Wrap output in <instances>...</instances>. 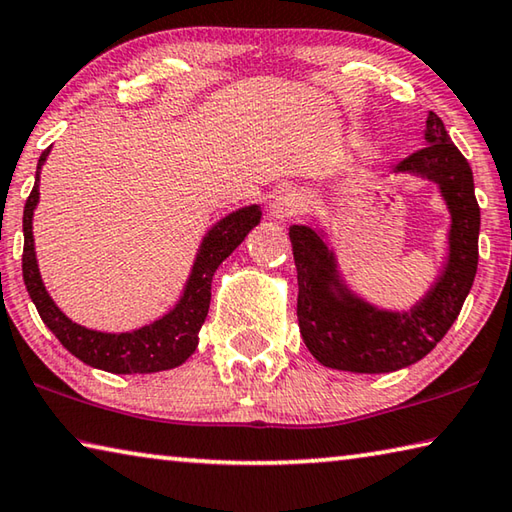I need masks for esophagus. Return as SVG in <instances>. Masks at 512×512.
Returning <instances> with one entry per match:
<instances>
[{
	"mask_svg": "<svg viewBox=\"0 0 512 512\" xmlns=\"http://www.w3.org/2000/svg\"><path fill=\"white\" fill-rule=\"evenodd\" d=\"M302 207V194L298 189H282L273 196L271 205H268V216L275 221H284L296 216Z\"/></svg>",
	"mask_w": 512,
	"mask_h": 512,
	"instance_id": "1",
	"label": "esophagus"
}]
</instances>
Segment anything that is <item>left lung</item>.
I'll return each mask as SVG.
<instances>
[{
  "label": "left lung",
  "instance_id": "1",
  "mask_svg": "<svg viewBox=\"0 0 512 512\" xmlns=\"http://www.w3.org/2000/svg\"><path fill=\"white\" fill-rule=\"evenodd\" d=\"M427 146L402 160L393 173H409L438 187L449 212L447 257L436 282L409 311L375 307L350 289L325 230L291 225L298 268V325L318 363L345 372H395L436 348L472 289L479 264L481 212L472 169L447 135L436 112L427 115Z\"/></svg>",
  "mask_w": 512,
  "mask_h": 512
}]
</instances>
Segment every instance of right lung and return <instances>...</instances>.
I'll use <instances>...</instances> for the list:
<instances>
[{"mask_svg": "<svg viewBox=\"0 0 512 512\" xmlns=\"http://www.w3.org/2000/svg\"><path fill=\"white\" fill-rule=\"evenodd\" d=\"M49 151L51 146L42 151L38 160L36 185L31 189L27 205H24L22 219V275L42 323L54 332L56 339L63 343V348L72 352L76 359H81L92 368L112 372V375H146V372L171 370L185 363L196 350L198 332H201L207 309H210L212 277L216 268L262 221V207H239V210L223 216L221 221H216L207 230L201 246H198L185 289L167 314L153 320L151 325L133 329V332H99V329H88L67 318L56 302L51 300L40 277L36 246H33V212H36V205L40 201V171Z\"/></svg>", "mask_w": 512, "mask_h": 512, "instance_id": "1", "label": "right lung"}]
</instances>
